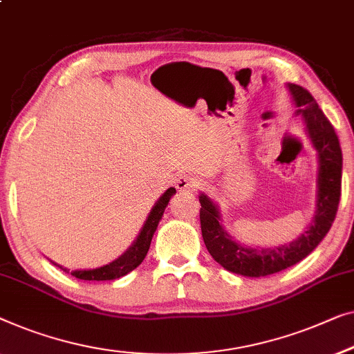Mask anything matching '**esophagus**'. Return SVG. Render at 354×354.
Wrapping results in <instances>:
<instances>
[{
    "mask_svg": "<svg viewBox=\"0 0 354 354\" xmlns=\"http://www.w3.org/2000/svg\"><path fill=\"white\" fill-rule=\"evenodd\" d=\"M176 187L178 192H194L198 188V180L192 174L182 172L180 176L176 177Z\"/></svg>",
    "mask_w": 354,
    "mask_h": 354,
    "instance_id": "obj_1",
    "label": "esophagus"
}]
</instances>
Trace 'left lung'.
<instances>
[{"mask_svg": "<svg viewBox=\"0 0 354 354\" xmlns=\"http://www.w3.org/2000/svg\"><path fill=\"white\" fill-rule=\"evenodd\" d=\"M286 88L289 89L297 109L295 115H300L304 120L305 134L308 136L317 156L315 215L306 232L289 244L274 248L241 244L225 230L217 204L206 193H199L201 233L209 254L225 270L249 278L278 273L304 260L324 239L339 209L343 165L339 137L308 91L292 83L286 84Z\"/></svg>", "mask_w": 354, "mask_h": 354, "instance_id": "1", "label": "left lung"}]
</instances>
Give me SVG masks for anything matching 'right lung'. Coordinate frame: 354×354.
<instances>
[{
  "label": "right lung",
  "mask_w": 354,
  "mask_h": 354,
  "mask_svg": "<svg viewBox=\"0 0 354 354\" xmlns=\"http://www.w3.org/2000/svg\"><path fill=\"white\" fill-rule=\"evenodd\" d=\"M174 194H176V188L174 187L167 188L166 192L162 193V196L158 199V201L155 203V206L151 207V211H150V214H148L145 223H143L140 233L137 234L134 243L127 248L124 254H121L120 257L113 260V262L106 263L104 266H99V268L73 270V271L64 268V266H60L59 263L53 262V260H50V262H53L55 266H59L60 270H64L65 273H71V276H75V278H78V279L111 281V279L121 278V276L127 274L129 271L136 270L137 266L143 262L148 249H150L153 234H155V232H156L158 223H160L162 214H165V209L167 207L169 199H171Z\"/></svg>",
  "instance_id": "1"
}]
</instances>
